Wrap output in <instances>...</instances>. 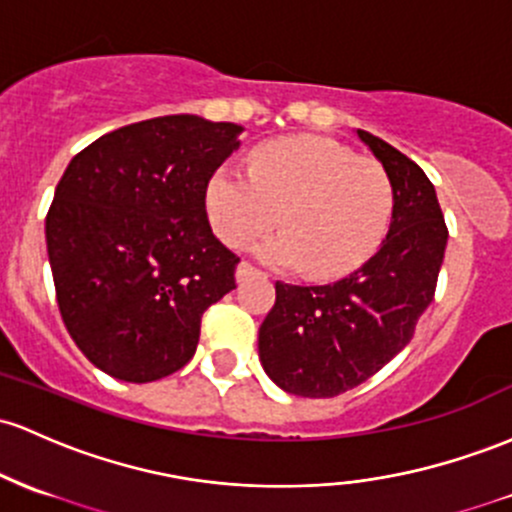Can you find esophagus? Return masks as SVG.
Listing matches in <instances>:
<instances>
[{
    "label": "esophagus",
    "instance_id": "obj_1",
    "mask_svg": "<svg viewBox=\"0 0 512 512\" xmlns=\"http://www.w3.org/2000/svg\"><path fill=\"white\" fill-rule=\"evenodd\" d=\"M255 274H262V272L257 267H252L250 262H240L238 269H235V277H238V282H243V279H247V277H255Z\"/></svg>",
    "mask_w": 512,
    "mask_h": 512
}]
</instances>
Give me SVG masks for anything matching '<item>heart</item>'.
Masks as SVG:
<instances>
[{"label": "heart", "mask_w": 512, "mask_h": 512, "mask_svg": "<svg viewBox=\"0 0 512 512\" xmlns=\"http://www.w3.org/2000/svg\"><path fill=\"white\" fill-rule=\"evenodd\" d=\"M213 233L245 247L269 228L262 260L301 267L316 279L355 272L379 250L393 213L384 165L318 136L272 140L252 153L250 172L221 165L206 184Z\"/></svg>", "instance_id": "1"}]
</instances>
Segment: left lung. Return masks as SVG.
<instances>
[{
    "label": "left lung",
    "mask_w": 512,
    "mask_h": 512,
    "mask_svg": "<svg viewBox=\"0 0 512 512\" xmlns=\"http://www.w3.org/2000/svg\"><path fill=\"white\" fill-rule=\"evenodd\" d=\"M357 136L393 184V221L379 250L338 282H277V301L260 325V359L286 393L333 398L364 384L413 340L435 299L447 223L428 174L386 140Z\"/></svg>",
    "instance_id": "8db88e82"
}]
</instances>
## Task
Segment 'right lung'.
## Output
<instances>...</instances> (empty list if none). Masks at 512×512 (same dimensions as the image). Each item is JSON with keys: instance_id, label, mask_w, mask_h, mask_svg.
I'll return each mask as SVG.
<instances>
[{"instance_id": "1", "label": "right lung", "mask_w": 512, "mask_h": 512, "mask_svg": "<svg viewBox=\"0 0 512 512\" xmlns=\"http://www.w3.org/2000/svg\"><path fill=\"white\" fill-rule=\"evenodd\" d=\"M243 128L157 116L94 140L46 216L63 323L114 379L148 384L194 357L201 316L235 289L240 257L213 235L206 184Z\"/></svg>"}]
</instances>
